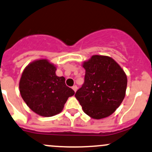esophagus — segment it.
<instances>
[{"label":"esophagus","mask_w":152,"mask_h":152,"mask_svg":"<svg viewBox=\"0 0 152 152\" xmlns=\"http://www.w3.org/2000/svg\"><path fill=\"white\" fill-rule=\"evenodd\" d=\"M72 89H73V91H74L75 92H76V91H77V89H78L77 86H76V85H74V86H72Z\"/></svg>","instance_id":"esophagus-1"}]
</instances>
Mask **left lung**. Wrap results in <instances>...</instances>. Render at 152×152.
I'll list each match as a JSON object with an SVG mask.
<instances>
[{"label": "left lung", "mask_w": 152, "mask_h": 152, "mask_svg": "<svg viewBox=\"0 0 152 152\" xmlns=\"http://www.w3.org/2000/svg\"><path fill=\"white\" fill-rule=\"evenodd\" d=\"M86 73L82 86L75 96L86 115L102 119L113 114L122 103L127 87V76L113 58L93 56L84 63Z\"/></svg>", "instance_id": "1"}]
</instances>
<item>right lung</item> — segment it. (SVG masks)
<instances>
[{
    "instance_id": "add662e5",
    "label": "right lung",
    "mask_w": 152,
    "mask_h": 152,
    "mask_svg": "<svg viewBox=\"0 0 152 152\" xmlns=\"http://www.w3.org/2000/svg\"><path fill=\"white\" fill-rule=\"evenodd\" d=\"M56 68L45 59L28 65L19 82L21 97L37 114L51 117L63 110L65 103L74 91L66 85L63 76H57Z\"/></svg>"
}]
</instances>
